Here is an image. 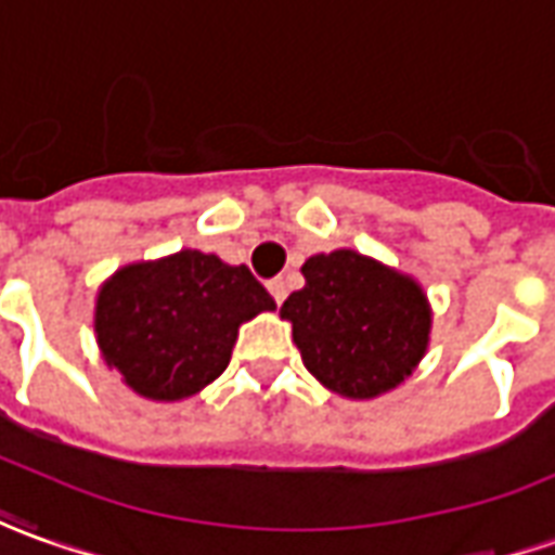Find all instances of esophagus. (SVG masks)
Returning a JSON list of instances; mask_svg holds the SVG:
<instances>
[{
  "label": "esophagus",
  "mask_w": 555,
  "mask_h": 555,
  "mask_svg": "<svg viewBox=\"0 0 555 555\" xmlns=\"http://www.w3.org/2000/svg\"><path fill=\"white\" fill-rule=\"evenodd\" d=\"M267 288H270V294H273V300H276V304H282V300H285V294H288V285H285V279H273V282H270Z\"/></svg>",
  "instance_id": "34e87169"
}]
</instances>
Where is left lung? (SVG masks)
Instances as JSON below:
<instances>
[{
  "instance_id": "obj_1",
  "label": "left lung",
  "mask_w": 555,
  "mask_h": 555,
  "mask_svg": "<svg viewBox=\"0 0 555 555\" xmlns=\"http://www.w3.org/2000/svg\"><path fill=\"white\" fill-rule=\"evenodd\" d=\"M279 315L292 322L307 371L331 391L367 401L401 386L428 349L431 307L416 279L337 248L312 255Z\"/></svg>"
}]
</instances>
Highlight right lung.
<instances>
[{
  "instance_id": "add662e5",
  "label": "right lung",
  "mask_w": 555,
  "mask_h": 555,
  "mask_svg": "<svg viewBox=\"0 0 555 555\" xmlns=\"http://www.w3.org/2000/svg\"><path fill=\"white\" fill-rule=\"evenodd\" d=\"M276 309L248 267L182 248L120 267L96 294V343L108 367L149 401H182L230 364L240 325Z\"/></svg>"
}]
</instances>
